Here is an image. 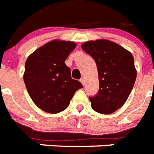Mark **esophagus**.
Returning a JSON list of instances; mask_svg holds the SVG:
<instances>
[{
	"label": "esophagus",
	"instance_id": "34e87169",
	"mask_svg": "<svg viewBox=\"0 0 154 154\" xmlns=\"http://www.w3.org/2000/svg\"><path fill=\"white\" fill-rule=\"evenodd\" d=\"M80 82L81 83H82V84L83 85V86H84V84H85V79L83 78H82V79H80Z\"/></svg>",
	"mask_w": 154,
	"mask_h": 154
}]
</instances>
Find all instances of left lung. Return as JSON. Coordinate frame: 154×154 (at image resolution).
Segmentation results:
<instances>
[{"label": "left lung", "mask_w": 154, "mask_h": 154, "mask_svg": "<svg viewBox=\"0 0 154 154\" xmlns=\"http://www.w3.org/2000/svg\"><path fill=\"white\" fill-rule=\"evenodd\" d=\"M96 63L99 89L89 97L92 109L109 114L122 107L134 85L137 71L130 51L106 40L87 41L81 46Z\"/></svg>", "instance_id": "obj_1"}]
</instances>
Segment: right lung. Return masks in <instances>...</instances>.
<instances>
[{"label":"right lung","mask_w":154,"mask_h":154,"mask_svg":"<svg viewBox=\"0 0 154 154\" xmlns=\"http://www.w3.org/2000/svg\"><path fill=\"white\" fill-rule=\"evenodd\" d=\"M71 41L53 40L28 56L24 81L31 98L44 111L56 114L64 110L82 83L73 79L65 60L75 48Z\"/></svg>","instance_id":"1"}]
</instances>
